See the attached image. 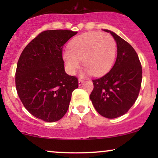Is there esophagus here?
I'll return each instance as SVG.
<instances>
[{
    "label": "esophagus",
    "instance_id": "obj_1",
    "mask_svg": "<svg viewBox=\"0 0 158 158\" xmlns=\"http://www.w3.org/2000/svg\"><path fill=\"white\" fill-rule=\"evenodd\" d=\"M83 80H82V79H79L78 80V85H82V83H83Z\"/></svg>",
    "mask_w": 158,
    "mask_h": 158
}]
</instances>
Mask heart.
Segmentation results:
<instances>
[{
	"mask_svg": "<svg viewBox=\"0 0 158 158\" xmlns=\"http://www.w3.org/2000/svg\"><path fill=\"white\" fill-rule=\"evenodd\" d=\"M70 49L62 53L69 74H74L83 60L85 66L82 75L96 76L104 75L113 65L116 45L112 36L107 33L86 32L76 36L70 43Z\"/></svg>",
	"mask_w": 158,
	"mask_h": 158,
	"instance_id": "b5f03b06",
	"label": "heart"
}]
</instances>
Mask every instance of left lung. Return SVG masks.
<instances>
[{
	"label": "left lung",
	"instance_id": "left-lung-1",
	"mask_svg": "<svg viewBox=\"0 0 158 158\" xmlns=\"http://www.w3.org/2000/svg\"><path fill=\"white\" fill-rule=\"evenodd\" d=\"M116 42L117 57L107 74L94 80L90 98L97 112L108 118L126 114L137 100L141 88L142 70L135 49L119 36L108 29Z\"/></svg>",
	"mask_w": 158,
	"mask_h": 158
}]
</instances>
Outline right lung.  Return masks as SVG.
<instances>
[{
  "mask_svg": "<svg viewBox=\"0 0 158 158\" xmlns=\"http://www.w3.org/2000/svg\"><path fill=\"white\" fill-rule=\"evenodd\" d=\"M77 33L70 30H47L29 43L19 57L16 86L19 98L30 114L55 122L68 111L78 81L64 71V44Z\"/></svg>",
  "mask_w": 158,
  "mask_h": 158,
  "instance_id": "1",
  "label": "right lung"
}]
</instances>
